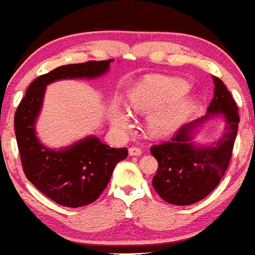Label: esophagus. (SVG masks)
<instances>
[{
  "mask_svg": "<svg viewBox=\"0 0 255 255\" xmlns=\"http://www.w3.org/2000/svg\"><path fill=\"white\" fill-rule=\"evenodd\" d=\"M128 154L130 156H141L142 154V149L138 148V147H130L128 148Z\"/></svg>",
  "mask_w": 255,
  "mask_h": 255,
  "instance_id": "obj_1",
  "label": "esophagus"
}]
</instances>
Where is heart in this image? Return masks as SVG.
Segmentation results:
<instances>
[{
    "mask_svg": "<svg viewBox=\"0 0 255 255\" xmlns=\"http://www.w3.org/2000/svg\"><path fill=\"white\" fill-rule=\"evenodd\" d=\"M190 85L183 78L151 76L136 86L128 96V108L133 114H151L147 128L154 136L175 132L194 108V98L185 96ZM110 120L115 128L128 131L132 128L130 114L114 104L110 108Z\"/></svg>",
    "mask_w": 255,
    "mask_h": 255,
    "instance_id": "obj_1",
    "label": "heart"
}]
</instances>
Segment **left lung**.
Listing matches in <instances>:
<instances>
[{
	"label": "left lung",
	"instance_id": "1",
	"mask_svg": "<svg viewBox=\"0 0 255 255\" xmlns=\"http://www.w3.org/2000/svg\"><path fill=\"white\" fill-rule=\"evenodd\" d=\"M212 80L214 98L206 114L183 125L169 141L151 147L152 156L158 162L152 185L164 201L173 205H191L206 198L221 182L230 164L240 115L224 82L215 76ZM215 116L225 122L222 137L210 145L196 144V133Z\"/></svg>",
	"mask_w": 255,
	"mask_h": 255
}]
</instances>
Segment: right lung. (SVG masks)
I'll return each mask as SVG.
<instances>
[{"instance_id":"1","label":"right lung","mask_w":255,"mask_h":255,"mask_svg":"<svg viewBox=\"0 0 255 255\" xmlns=\"http://www.w3.org/2000/svg\"><path fill=\"white\" fill-rule=\"evenodd\" d=\"M113 61L65 65L39 76L15 112V138L25 177L59 205L81 207L96 201L108 185L115 166L128 157V149L113 148L93 135L59 149L43 145L36 136L35 124L46 86L61 80L98 78L108 72Z\"/></svg>"}]
</instances>
